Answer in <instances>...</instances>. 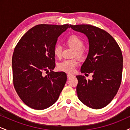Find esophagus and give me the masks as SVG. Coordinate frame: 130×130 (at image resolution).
Listing matches in <instances>:
<instances>
[{
  "label": "esophagus",
  "mask_w": 130,
  "mask_h": 130,
  "mask_svg": "<svg viewBox=\"0 0 130 130\" xmlns=\"http://www.w3.org/2000/svg\"><path fill=\"white\" fill-rule=\"evenodd\" d=\"M73 76H74L73 74H67V78H68V79L71 78V77H73Z\"/></svg>",
  "instance_id": "1"
}]
</instances>
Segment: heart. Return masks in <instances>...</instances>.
I'll use <instances>...</instances> for the list:
<instances>
[{
  "mask_svg": "<svg viewBox=\"0 0 130 130\" xmlns=\"http://www.w3.org/2000/svg\"><path fill=\"white\" fill-rule=\"evenodd\" d=\"M66 42L68 45L72 46L76 51V56L79 57L83 56V49L84 48V41L81 38L76 36V35H71L67 38ZM62 46L57 44L54 48V54L56 57L59 58L62 56ZM77 62L76 60H65L61 62L57 65V68L60 71H64V72L71 73L74 72L76 67L77 66Z\"/></svg>",
  "mask_w": 130,
  "mask_h": 130,
  "instance_id": "b5f03b06",
  "label": "heart"
}]
</instances>
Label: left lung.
I'll use <instances>...</instances> for the list:
<instances>
[{
    "label": "left lung",
    "mask_w": 130,
    "mask_h": 130,
    "mask_svg": "<svg viewBox=\"0 0 130 130\" xmlns=\"http://www.w3.org/2000/svg\"><path fill=\"white\" fill-rule=\"evenodd\" d=\"M70 26L74 31L87 37L89 53L80 72L93 73L92 80H87L84 76H76L77 97L90 108H104L112 100L121 84V50L114 38L100 28L88 24Z\"/></svg>",
    "instance_id": "left-lung-1"
}]
</instances>
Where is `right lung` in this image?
I'll return each mask as SVG.
<instances>
[{
  "label": "right lung",
  "mask_w": 130,
  "mask_h": 130,
  "mask_svg": "<svg viewBox=\"0 0 130 130\" xmlns=\"http://www.w3.org/2000/svg\"><path fill=\"white\" fill-rule=\"evenodd\" d=\"M70 28L68 24H40L27 32L14 50L12 57L14 89L30 108L43 110L59 98L67 81L63 71L54 72V48L58 38ZM51 71L44 77L43 72Z\"/></svg>",
  "instance_id": "add662e5"
}]
</instances>
